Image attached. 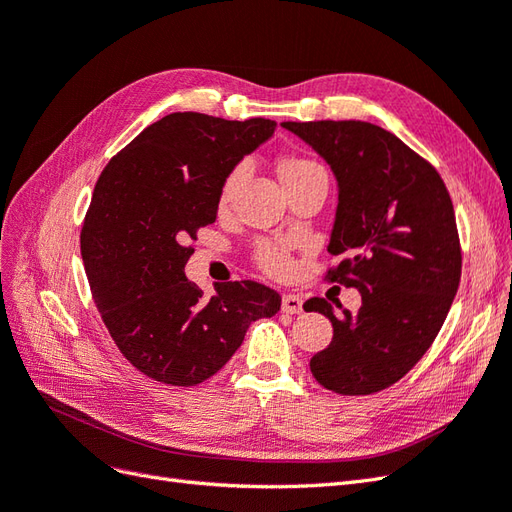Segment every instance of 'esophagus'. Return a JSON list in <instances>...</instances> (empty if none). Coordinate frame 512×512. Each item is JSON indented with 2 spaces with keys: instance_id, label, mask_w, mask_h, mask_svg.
Here are the masks:
<instances>
[{
  "instance_id": "34e87169",
  "label": "esophagus",
  "mask_w": 512,
  "mask_h": 512,
  "mask_svg": "<svg viewBox=\"0 0 512 512\" xmlns=\"http://www.w3.org/2000/svg\"><path fill=\"white\" fill-rule=\"evenodd\" d=\"M303 309V299L299 294H284L282 299V312L286 314H299Z\"/></svg>"
}]
</instances>
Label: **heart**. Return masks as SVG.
Returning <instances> with one entry per match:
<instances>
[{"label":"heart","instance_id":"obj_1","mask_svg":"<svg viewBox=\"0 0 512 512\" xmlns=\"http://www.w3.org/2000/svg\"><path fill=\"white\" fill-rule=\"evenodd\" d=\"M320 170L322 168L318 164H314L312 160H305V158H286L282 162V166H280V173H282L284 181L294 179V177H303V175H309V173H320ZM241 175H243V166L235 168L228 175L224 188H222V203H228L232 192H235V188H237ZM256 258L260 262V267L265 269L267 273L275 275V277H284L292 269L286 247L280 245V243H271V241L260 243L258 252H256Z\"/></svg>","mask_w":512,"mask_h":512}]
</instances>
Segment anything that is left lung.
I'll return each instance as SVG.
<instances>
[{
  "label": "left lung",
  "instance_id": "obj_1",
  "mask_svg": "<svg viewBox=\"0 0 512 512\" xmlns=\"http://www.w3.org/2000/svg\"><path fill=\"white\" fill-rule=\"evenodd\" d=\"M337 181L329 280L361 292L359 312L324 299L305 312L333 324L329 348L309 361L339 395H369L404 378L440 333L461 277L455 209L438 170L367 121H284Z\"/></svg>",
  "mask_w": 512,
  "mask_h": 512
}]
</instances>
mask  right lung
Instances as JSON below:
<instances>
[{"label":"right lung","mask_w":512,"mask_h":512,"mask_svg":"<svg viewBox=\"0 0 512 512\" xmlns=\"http://www.w3.org/2000/svg\"><path fill=\"white\" fill-rule=\"evenodd\" d=\"M271 119L170 113L108 162L81 232L91 294L121 354L145 376L194 386L220 371L250 324L280 312L256 282L215 286L185 277L196 230L215 222L235 166L267 143Z\"/></svg>","instance_id":"add662e5"}]
</instances>
